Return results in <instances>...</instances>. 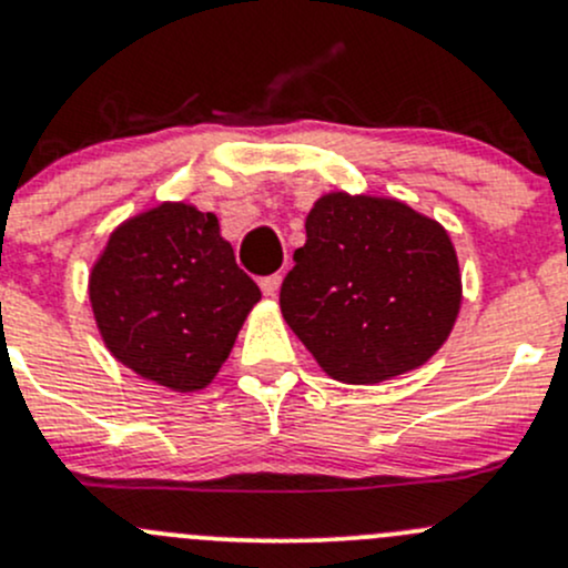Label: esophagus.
Masks as SVG:
<instances>
[{"label": "esophagus", "instance_id": "obj_1", "mask_svg": "<svg viewBox=\"0 0 568 568\" xmlns=\"http://www.w3.org/2000/svg\"><path fill=\"white\" fill-rule=\"evenodd\" d=\"M280 283H283V277H280V274H268V277H261V291H264L266 296H277Z\"/></svg>", "mask_w": 568, "mask_h": 568}]
</instances>
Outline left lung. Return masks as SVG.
I'll return each mask as SVG.
<instances>
[{"instance_id":"obj_1","label":"left lung","mask_w":568,"mask_h":568,"mask_svg":"<svg viewBox=\"0 0 568 568\" xmlns=\"http://www.w3.org/2000/svg\"><path fill=\"white\" fill-rule=\"evenodd\" d=\"M280 288L285 324L343 384L422 367L459 310V266L435 220L392 199L329 193Z\"/></svg>"}]
</instances>
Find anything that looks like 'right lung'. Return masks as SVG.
Listing matches in <instances>:
<instances>
[{"label": "right lung", "mask_w": 568, "mask_h": 568, "mask_svg": "<svg viewBox=\"0 0 568 568\" xmlns=\"http://www.w3.org/2000/svg\"><path fill=\"white\" fill-rule=\"evenodd\" d=\"M105 345L176 392L217 375L261 288L242 272L214 214L160 204L113 231L89 277Z\"/></svg>", "instance_id": "right-lung-1"}]
</instances>
